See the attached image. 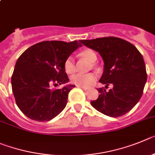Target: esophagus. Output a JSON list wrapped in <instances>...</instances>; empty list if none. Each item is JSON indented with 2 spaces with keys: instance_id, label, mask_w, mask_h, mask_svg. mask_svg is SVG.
<instances>
[{
  "instance_id": "1",
  "label": "esophagus",
  "mask_w": 155,
  "mask_h": 155,
  "mask_svg": "<svg viewBox=\"0 0 155 155\" xmlns=\"http://www.w3.org/2000/svg\"><path fill=\"white\" fill-rule=\"evenodd\" d=\"M79 86V87H80V88H82V89H83V90H89V87H86V86Z\"/></svg>"
}]
</instances>
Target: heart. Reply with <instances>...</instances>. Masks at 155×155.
<instances>
[{"mask_svg":"<svg viewBox=\"0 0 155 155\" xmlns=\"http://www.w3.org/2000/svg\"><path fill=\"white\" fill-rule=\"evenodd\" d=\"M79 55L83 57V58L86 59L90 62H95L97 60V54L90 48H85L79 52ZM64 69L65 71L69 74H72L76 70V65H75L74 58L72 56H69L65 59L64 62ZM97 76L94 73H86V74H82V73H77L71 77V83L76 84L77 86H89L95 83L97 80Z\"/></svg>","mask_w":155,"mask_h":155,"instance_id":"obj_1","label":"heart"}]
</instances>
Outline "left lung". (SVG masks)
Instances as JSON below:
<instances>
[{"mask_svg":"<svg viewBox=\"0 0 155 155\" xmlns=\"http://www.w3.org/2000/svg\"><path fill=\"white\" fill-rule=\"evenodd\" d=\"M79 42L98 51L104 61L100 83L113 88L97 89L98 98L90 102L97 110L118 117L129 112L140 100L147 81L145 63L137 48L126 40L116 37L80 40Z\"/></svg>","mask_w":155,"mask_h":155,"instance_id":"obj_1","label":"left lung"}]
</instances>
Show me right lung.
I'll use <instances>...</instances> for the list:
<instances>
[{
  "mask_svg": "<svg viewBox=\"0 0 155 155\" xmlns=\"http://www.w3.org/2000/svg\"><path fill=\"white\" fill-rule=\"evenodd\" d=\"M80 45L77 41H45L20 55L12 76V86L17 106L26 117L48 121L63 110L69 93L75 86L62 89L52 86L69 82L64 62Z\"/></svg>",
  "mask_w": 155,
  "mask_h": 155,
  "instance_id": "1",
  "label": "right lung"
}]
</instances>
